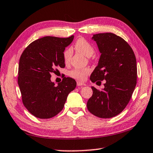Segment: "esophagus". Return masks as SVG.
<instances>
[{
    "instance_id": "34e87169",
    "label": "esophagus",
    "mask_w": 153,
    "mask_h": 153,
    "mask_svg": "<svg viewBox=\"0 0 153 153\" xmlns=\"http://www.w3.org/2000/svg\"><path fill=\"white\" fill-rule=\"evenodd\" d=\"M77 85L78 86H85V84L84 83H83V82H79V81H77Z\"/></svg>"
}]
</instances>
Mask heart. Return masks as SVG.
<instances>
[{
    "label": "heart",
    "instance_id": "heart-1",
    "mask_svg": "<svg viewBox=\"0 0 153 153\" xmlns=\"http://www.w3.org/2000/svg\"><path fill=\"white\" fill-rule=\"evenodd\" d=\"M75 48L79 53L90 57L94 53V48L90 42L84 38H79L75 43ZM72 51L70 48L67 49L63 53V59L65 63H68L71 57ZM90 73L89 68L75 69L69 72V76L79 81H83L86 78L88 75Z\"/></svg>",
    "mask_w": 153,
    "mask_h": 153
}]
</instances>
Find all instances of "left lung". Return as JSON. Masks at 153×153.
<instances>
[{
	"instance_id": "obj_1",
	"label": "left lung",
	"mask_w": 153,
	"mask_h": 153,
	"mask_svg": "<svg viewBox=\"0 0 153 153\" xmlns=\"http://www.w3.org/2000/svg\"><path fill=\"white\" fill-rule=\"evenodd\" d=\"M100 55L90 76L92 82L106 80L101 90L92 86L87 102L90 113L100 118H111L126 108L135 89L137 65L135 55L128 42L113 33L93 35Z\"/></svg>"
}]
</instances>
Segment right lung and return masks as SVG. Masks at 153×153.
Returning a JSON list of instances; mask_svg holds the SVG:
<instances>
[{
	"label": "right lung",
	"instance_id": "obj_1",
	"mask_svg": "<svg viewBox=\"0 0 153 153\" xmlns=\"http://www.w3.org/2000/svg\"><path fill=\"white\" fill-rule=\"evenodd\" d=\"M74 36H45L30 44L21 55L18 84L23 104L36 117L49 119L61 112L69 93L76 87L71 77H64L56 86L51 80L57 67L65 66L63 52Z\"/></svg>",
	"mask_w": 153,
	"mask_h": 153
}]
</instances>
